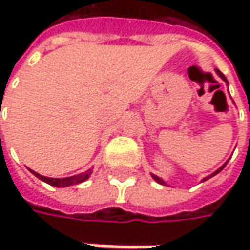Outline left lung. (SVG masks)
<instances>
[{"label":"left lung","mask_w":250,"mask_h":250,"mask_svg":"<svg viewBox=\"0 0 250 250\" xmlns=\"http://www.w3.org/2000/svg\"><path fill=\"white\" fill-rule=\"evenodd\" d=\"M217 73H218V76H220V78H221V79H223V81H226V82H227L226 76H224V75H223V73L220 72V71H218V69H217ZM226 166H227V163H226V164H224V166H223V167H221V168H218V169H217L216 172H214V174H211V175H210V177H214V175H216V174H218V172H220V171H221V169H223V168L226 167ZM210 177L205 178V181H206V179H208V178H210ZM153 178H154V179H156V181H157V182H159V184H163V185H164V181H163V179H161V178L156 177V175H153Z\"/></svg>","instance_id":"8db88e82"}]
</instances>
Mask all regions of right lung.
<instances>
[{
  "instance_id": "obj_1",
  "label": "right lung",
  "mask_w": 250,
  "mask_h": 250,
  "mask_svg": "<svg viewBox=\"0 0 250 250\" xmlns=\"http://www.w3.org/2000/svg\"><path fill=\"white\" fill-rule=\"evenodd\" d=\"M32 172H33V175H36L39 179H42L44 182H47L48 185H53V187L57 188H65L71 187V185H78V184H81L83 181H86L87 178L90 177L91 169H87L86 172H82V174H78V175H73V177L68 178H47L40 175V174H37V172H34V171H32Z\"/></svg>"
}]
</instances>
